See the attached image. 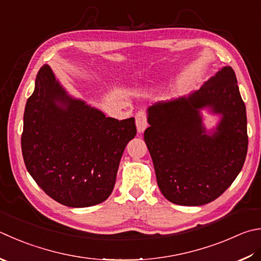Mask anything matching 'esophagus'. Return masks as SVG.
I'll use <instances>...</instances> for the list:
<instances>
[{"mask_svg": "<svg viewBox=\"0 0 261 261\" xmlns=\"http://www.w3.org/2000/svg\"><path fill=\"white\" fill-rule=\"evenodd\" d=\"M136 119V128L139 133H143L146 127H147V121H146V115L144 111H139L135 116Z\"/></svg>", "mask_w": 261, "mask_h": 261, "instance_id": "obj_1", "label": "esophagus"}]
</instances>
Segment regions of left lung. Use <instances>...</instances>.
Instances as JSON below:
<instances>
[{
    "label": "left lung",
    "mask_w": 261,
    "mask_h": 261,
    "mask_svg": "<svg viewBox=\"0 0 261 261\" xmlns=\"http://www.w3.org/2000/svg\"><path fill=\"white\" fill-rule=\"evenodd\" d=\"M220 116L213 130L202 110ZM144 141L165 198L179 205L207 204L227 190L248 151L247 111L232 67L225 66L198 91L147 108Z\"/></svg>",
    "instance_id": "1"
}]
</instances>
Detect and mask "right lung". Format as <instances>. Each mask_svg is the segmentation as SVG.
Returning a JSON list of instances; mask_svg holds the SVG:
<instances>
[{
    "mask_svg": "<svg viewBox=\"0 0 261 261\" xmlns=\"http://www.w3.org/2000/svg\"><path fill=\"white\" fill-rule=\"evenodd\" d=\"M135 135L134 118L107 117L68 94L50 66L39 69L24 108L21 150L28 173L57 202L84 208L106 201Z\"/></svg>",
    "mask_w": 261,
    "mask_h": 261,
    "instance_id": "1",
    "label": "right lung"
}]
</instances>
